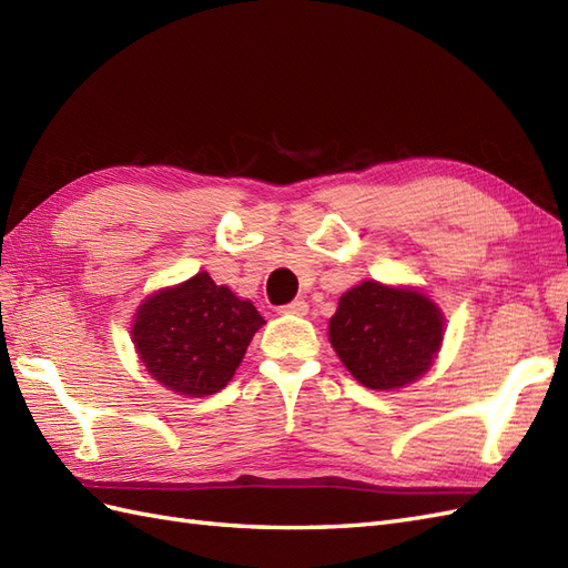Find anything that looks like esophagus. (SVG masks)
I'll return each instance as SVG.
<instances>
[{
  "instance_id": "esophagus-1",
  "label": "esophagus",
  "mask_w": 568,
  "mask_h": 568,
  "mask_svg": "<svg viewBox=\"0 0 568 568\" xmlns=\"http://www.w3.org/2000/svg\"><path fill=\"white\" fill-rule=\"evenodd\" d=\"M310 312V304L304 300H293L290 304H285V307H281V314H295V316H304Z\"/></svg>"
}]
</instances>
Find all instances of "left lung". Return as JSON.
Wrapping results in <instances>:
<instances>
[{"label":"left lung","mask_w":568,"mask_h":568,"mask_svg":"<svg viewBox=\"0 0 568 568\" xmlns=\"http://www.w3.org/2000/svg\"><path fill=\"white\" fill-rule=\"evenodd\" d=\"M328 341L362 386L403 388L434 365L444 341V314L415 287L365 281L341 297L328 322Z\"/></svg>","instance_id":"1"}]
</instances>
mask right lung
<instances>
[{
	"label": "right lung",
	"instance_id": "obj_1",
	"mask_svg": "<svg viewBox=\"0 0 568 568\" xmlns=\"http://www.w3.org/2000/svg\"><path fill=\"white\" fill-rule=\"evenodd\" d=\"M264 324L250 300H240L201 271L141 302L132 341L158 384L201 398L227 386L246 345Z\"/></svg>",
	"mask_w": 568,
	"mask_h": 568
}]
</instances>
